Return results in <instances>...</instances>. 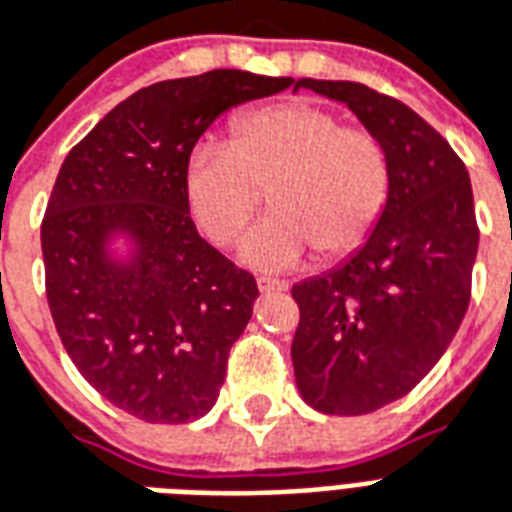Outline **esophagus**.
Masks as SVG:
<instances>
[{
	"label": "esophagus",
	"instance_id": "1",
	"mask_svg": "<svg viewBox=\"0 0 512 512\" xmlns=\"http://www.w3.org/2000/svg\"><path fill=\"white\" fill-rule=\"evenodd\" d=\"M257 287H260V293H279V290H287V282L271 279V276H257Z\"/></svg>",
	"mask_w": 512,
	"mask_h": 512
}]
</instances>
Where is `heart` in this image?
<instances>
[{
  "mask_svg": "<svg viewBox=\"0 0 512 512\" xmlns=\"http://www.w3.org/2000/svg\"><path fill=\"white\" fill-rule=\"evenodd\" d=\"M274 214L244 238L257 268H293L323 249L336 260L366 244L391 192V162L369 130L309 102L238 116L230 143H200L184 165V200L200 233L233 246L266 203Z\"/></svg>",
  "mask_w": 512,
  "mask_h": 512,
  "instance_id": "obj_1",
  "label": "heart"
}]
</instances>
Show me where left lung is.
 I'll list each match as a JSON object with an SVG mask.
<instances>
[{
  "instance_id": "8db88e82",
  "label": "left lung",
  "mask_w": 512,
  "mask_h": 512,
  "mask_svg": "<svg viewBox=\"0 0 512 512\" xmlns=\"http://www.w3.org/2000/svg\"><path fill=\"white\" fill-rule=\"evenodd\" d=\"M295 89L344 102L391 162L388 203L366 244L293 285L301 399L325 415H366L407 396L467 314L480 238L472 184L448 140L404 102L352 81L301 78Z\"/></svg>"
}]
</instances>
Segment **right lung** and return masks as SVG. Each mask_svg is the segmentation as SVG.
<instances>
[{"mask_svg":"<svg viewBox=\"0 0 512 512\" xmlns=\"http://www.w3.org/2000/svg\"><path fill=\"white\" fill-rule=\"evenodd\" d=\"M290 83L211 70L146 86L97 121L56 176L40 227L56 331L83 380L146 423L214 407L257 298L255 276L189 217L187 157L222 113ZM119 237L131 246L121 258Z\"/></svg>","mask_w":512,"mask_h":512,"instance_id":"1","label":"right lung"}]
</instances>
